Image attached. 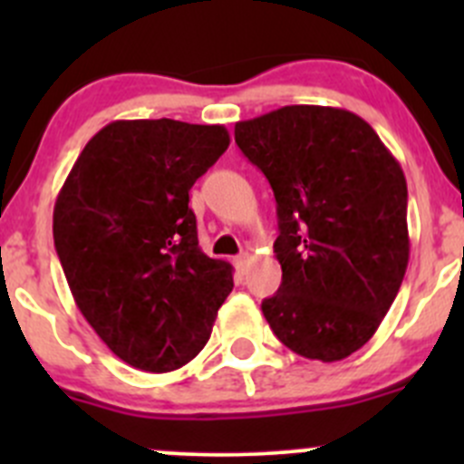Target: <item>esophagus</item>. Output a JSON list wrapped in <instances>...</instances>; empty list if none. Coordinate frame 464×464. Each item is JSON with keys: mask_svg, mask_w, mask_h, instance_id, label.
I'll list each match as a JSON object with an SVG mask.
<instances>
[{"mask_svg": "<svg viewBox=\"0 0 464 464\" xmlns=\"http://www.w3.org/2000/svg\"><path fill=\"white\" fill-rule=\"evenodd\" d=\"M249 265H251V254H240L236 258V266L240 274H246V271H249Z\"/></svg>", "mask_w": 464, "mask_h": 464, "instance_id": "esophagus-1", "label": "esophagus"}]
</instances>
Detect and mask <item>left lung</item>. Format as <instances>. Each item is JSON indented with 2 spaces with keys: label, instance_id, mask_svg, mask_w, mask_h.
I'll list each match as a JSON object with an SVG mask.
<instances>
[{
  "label": "left lung",
  "instance_id": "left-lung-1",
  "mask_svg": "<svg viewBox=\"0 0 464 464\" xmlns=\"http://www.w3.org/2000/svg\"><path fill=\"white\" fill-rule=\"evenodd\" d=\"M236 143L274 188L283 283L262 301L274 334L341 362L372 339L409 266L406 177L348 110L287 105L236 123Z\"/></svg>",
  "mask_w": 464,
  "mask_h": 464
}]
</instances>
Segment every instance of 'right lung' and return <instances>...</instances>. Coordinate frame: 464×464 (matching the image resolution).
Returning a JSON list of instances; mask_svg holds the SVG:
<instances>
[{
    "label": "right lung",
    "instance_id": "right-lung-1",
    "mask_svg": "<svg viewBox=\"0 0 464 464\" xmlns=\"http://www.w3.org/2000/svg\"><path fill=\"white\" fill-rule=\"evenodd\" d=\"M231 139L224 125L114 121L93 134L53 206L78 310L119 359L170 372L199 354L233 266L199 249L188 190Z\"/></svg>",
    "mask_w": 464,
    "mask_h": 464
}]
</instances>
